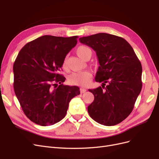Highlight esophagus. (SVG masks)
Returning <instances> with one entry per match:
<instances>
[{
  "label": "esophagus",
  "mask_w": 159,
  "mask_h": 159,
  "mask_svg": "<svg viewBox=\"0 0 159 159\" xmlns=\"http://www.w3.org/2000/svg\"><path fill=\"white\" fill-rule=\"evenodd\" d=\"M86 89H84V88H80V92L81 93H84L86 92Z\"/></svg>",
  "instance_id": "1"
}]
</instances>
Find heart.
I'll return each instance as SVG.
<instances>
[{"label":"heart","mask_w":159,"mask_h":159,"mask_svg":"<svg viewBox=\"0 0 159 159\" xmlns=\"http://www.w3.org/2000/svg\"><path fill=\"white\" fill-rule=\"evenodd\" d=\"M76 54L81 59L85 60L86 57H91V50L88 46H80L76 49ZM67 66V59L65 58L62 67L66 68ZM92 78V74L88 71H83L79 72H74L71 74L68 78V81L70 84L80 86L87 85Z\"/></svg>","instance_id":"heart-1"}]
</instances>
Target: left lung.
Listing matches in <instances>:
<instances>
[{
	"label": "left lung",
	"mask_w": 159,
	"mask_h": 159,
	"mask_svg": "<svg viewBox=\"0 0 159 159\" xmlns=\"http://www.w3.org/2000/svg\"><path fill=\"white\" fill-rule=\"evenodd\" d=\"M79 40L96 52L99 66L95 80L102 82V87L89 89L94 100L88 107V113L99 124L115 125L131 113L141 92V62L131 46L121 37L99 33Z\"/></svg>",
	"instance_id": "left-lung-1"
}]
</instances>
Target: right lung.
Segmentation results:
<instances>
[{"instance_id": "obj_1", "label": "right lung", "mask_w": 159, "mask_h": 159, "mask_svg": "<svg viewBox=\"0 0 159 159\" xmlns=\"http://www.w3.org/2000/svg\"><path fill=\"white\" fill-rule=\"evenodd\" d=\"M78 38L42 36L18 53L13 65L14 93L23 112L36 124L47 126L60 121L70 100L80 94L77 86L63 85L66 78L58 73Z\"/></svg>"}]
</instances>
